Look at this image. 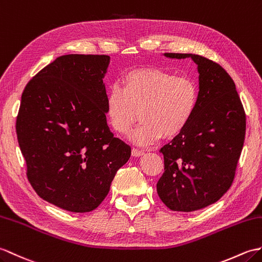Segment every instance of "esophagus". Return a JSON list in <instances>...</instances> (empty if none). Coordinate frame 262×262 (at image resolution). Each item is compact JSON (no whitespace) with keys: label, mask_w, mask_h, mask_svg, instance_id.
<instances>
[{"label":"esophagus","mask_w":262,"mask_h":262,"mask_svg":"<svg viewBox=\"0 0 262 262\" xmlns=\"http://www.w3.org/2000/svg\"><path fill=\"white\" fill-rule=\"evenodd\" d=\"M144 154L143 150H139L137 148H133L132 149V155L135 156V157H138V156H142Z\"/></svg>","instance_id":"esophagus-1"}]
</instances>
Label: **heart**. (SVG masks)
<instances>
[{
  "instance_id": "obj_1",
  "label": "heart",
  "mask_w": 262,
  "mask_h": 262,
  "mask_svg": "<svg viewBox=\"0 0 262 262\" xmlns=\"http://www.w3.org/2000/svg\"><path fill=\"white\" fill-rule=\"evenodd\" d=\"M199 103V87L187 77H176L160 68L132 70L123 77V87L112 84L106 113L114 130L126 135L137 118L142 123L129 134L138 146H149L162 136L172 138L190 124Z\"/></svg>"
}]
</instances>
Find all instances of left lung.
I'll use <instances>...</instances> for the list:
<instances>
[{
	"mask_svg": "<svg viewBox=\"0 0 262 262\" xmlns=\"http://www.w3.org/2000/svg\"><path fill=\"white\" fill-rule=\"evenodd\" d=\"M198 66L199 103L190 124L164 145L157 194L168 209L192 212L215 203L232 184L246 135V114L232 78L220 64L192 53Z\"/></svg>",
	"mask_w": 262,
	"mask_h": 262,
	"instance_id": "obj_1",
	"label": "left lung"
}]
</instances>
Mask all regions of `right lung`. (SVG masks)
I'll return each instance as SVG.
<instances>
[{
    "label": "right lung",
    "instance_id": "1",
    "mask_svg": "<svg viewBox=\"0 0 262 262\" xmlns=\"http://www.w3.org/2000/svg\"><path fill=\"white\" fill-rule=\"evenodd\" d=\"M109 62L103 54L58 57L21 97L16 135L30 183L47 202L76 213L102 202L132 153L107 125Z\"/></svg>",
    "mask_w": 262,
    "mask_h": 262
}]
</instances>
